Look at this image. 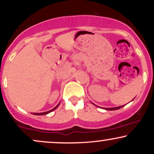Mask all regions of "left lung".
I'll use <instances>...</instances> for the list:
<instances>
[{
	"label": "left lung",
	"instance_id": "left-lung-1",
	"mask_svg": "<svg viewBox=\"0 0 154 154\" xmlns=\"http://www.w3.org/2000/svg\"><path fill=\"white\" fill-rule=\"evenodd\" d=\"M125 106V105H124ZM124 106H118V107H114V108H105L104 109L106 110H109V111H114V110H117V109H119L120 108L123 107Z\"/></svg>",
	"mask_w": 154,
	"mask_h": 154
}]
</instances>
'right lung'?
<instances>
[{
    "mask_svg": "<svg viewBox=\"0 0 154 154\" xmlns=\"http://www.w3.org/2000/svg\"><path fill=\"white\" fill-rule=\"evenodd\" d=\"M59 103L58 104L57 106H55L54 109H51V110H50V111H45V112H42V113H34V115H45V114H49V113L50 112H51V111H54L55 109H56V108H57L58 106H59Z\"/></svg>",
    "mask_w": 154,
    "mask_h": 154,
    "instance_id": "obj_1",
    "label": "right lung"
}]
</instances>
